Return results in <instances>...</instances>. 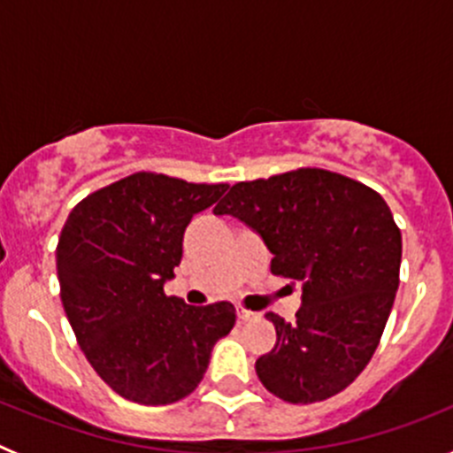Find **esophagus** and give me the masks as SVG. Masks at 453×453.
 I'll list each match as a JSON object with an SVG mask.
<instances>
[{
    "mask_svg": "<svg viewBox=\"0 0 453 453\" xmlns=\"http://www.w3.org/2000/svg\"><path fill=\"white\" fill-rule=\"evenodd\" d=\"M238 318L242 319V322H250V319H258V313H254L250 308H238Z\"/></svg>",
    "mask_w": 453,
    "mask_h": 453,
    "instance_id": "esophagus-1",
    "label": "esophagus"
}]
</instances>
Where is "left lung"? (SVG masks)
I'll return each instance as SVG.
<instances>
[{
    "label": "left lung",
    "instance_id": "left-lung-1",
    "mask_svg": "<svg viewBox=\"0 0 453 453\" xmlns=\"http://www.w3.org/2000/svg\"><path fill=\"white\" fill-rule=\"evenodd\" d=\"M261 234L272 274L302 281L295 322L265 313L276 345L256 361L283 402L313 403L345 390L379 347L395 303L402 231L386 199L356 179L299 170L240 181L213 208Z\"/></svg>",
    "mask_w": 453,
    "mask_h": 453
}]
</instances>
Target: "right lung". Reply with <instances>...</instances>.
Instances as JSON below:
<instances>
[{
    "instance_id": "right-lung-1",
    "label": "right lung",
    "mask_w": 453,
    "mask_h": 453,
    "mask_svg": "<svg viewBox=\"0 0 453 453\" xmlns=\"http://www.w3.org/2000/svg\"><path fill=\"white\" fill-rule=\"evenodd\" d=\"M226 188L135 172L67 215L56 247L63 308L92 370L119 397L145 406L188 397L234 329V303L188 306L163 290L186 226Z\"/></svg>"
}]
</instances>
